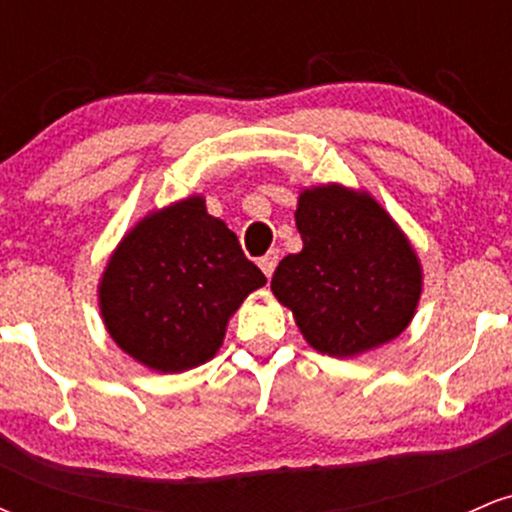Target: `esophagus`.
<instances>
[{
    "label": "esophagus",
    "mask_w": 512,
    "mask_h": 512,
    "mask_svg": "<svg viewBox=\"0 0 512 512\" xmlns=\"http://www.w3.org/2000/svg\"><path fill=\"white\" fill-rule=\"evenodd\" d=\"M276 262H279V250H269L267 255L260 257V262H257V264H260V269L264 272V276H267V279L274 274Z\"/></svg>",
    "instance_id": "esophagus-1"
}]
</instances>
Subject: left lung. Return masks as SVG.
<instances>
[{
  "instance_id": "obj_1",
  "label": "left lung",
  "mask_w": 512,
  "mask_h": 512,
  "mask_svg": "<svg viewBox=\"0 0 512 512\" xmlns=\"http://www.w3.org/2000/svg\"><path fill=\"white\" fill-rule=\"evenodd\" d=\"M303 250L272 276L276 301L320 354L354 358L397 339L414 320L424 269L414 245L366 190L327 182L298 195Z\"/></svg>"
}]
</instances>
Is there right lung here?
<instances>
[{
	"label": "right lung",
	"instance_id": "1",
	"mask_svg": "<svg viewBox=\"0 0 512 512\" xmlns=\"http://www.w3.org/2000/svg\"><path fill=\"white\" fill-rule=\"evenodd\" d=\"M267 284L226 221L190 195L134 223L108 257L98 308L113 342L156 373L211 361L228 320Z\"/></svg>",
	"mask_w": 512,
	"mask_h": 512
}]
</instances>
